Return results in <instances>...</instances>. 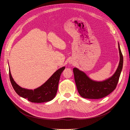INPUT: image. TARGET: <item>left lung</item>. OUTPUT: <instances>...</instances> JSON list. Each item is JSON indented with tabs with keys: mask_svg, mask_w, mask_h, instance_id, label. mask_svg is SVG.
I'll return each mask as SVG.
<instances>
[{
	"mask_svg": "<svg viewBox=\"0 0 130 130\" xmlns=\"http://www.w3.org/2000/svg\"><path fill=\"white\" fill-rule=\"evenodd\" d=\"M120 61L116 72L113 76L103 81L92 80L84 72L76 68H73L74 78L78 92L84 98L101 99L112 93L117 87L123 69V56L118 43Z\"/></svg>",
	"mask_w": 130,
	"mask_h": 130,
	"instance_id": "obj_1",
	"label": "left lung"
}]
</instances>
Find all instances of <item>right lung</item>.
<instances>
[{"label": "right lung", "mask_w": 130, "mask_h": 130, "mask_svg": "<svg viewBox=\"0 0 130 130\" xmlns=\"http://www.w3.org/2000/svg\"><path fill=\"white\" fill-rule=\"evenodd\" d=\"M64 69L63 67L58 69L44 84L34 90L22 88L18 85L12 77L10 70L9 76L12 86L18 95L31 103H41L52 100L56 96L61 74Z\"/></svg>", "instance_id": "1"}]
</instances>
